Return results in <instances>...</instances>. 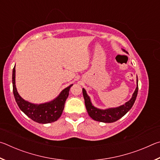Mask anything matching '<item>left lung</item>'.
<instances>
[{
    "mask_svg": "<svg viewBox=\"0 0 160 160\" xmlns=\"http://www.w3.org/2000/svg\"><path fill=\"white\" fill-rule=\"evenodd\" d=\"M123 51L128 53L126 50L122 49ZM138 91V77H137V87L135 88L133 94H132L131 99L126 102L123 105H121L118 107L109 108L106 109H100L98 108L93 106L91 102L90 97L87 94V92L85 89L82 88V94L85 99V104L86 109L88 111L89 116L94 121H99L103 123H113L118 121L121 117L126 114L128 111L131 109L132 105L136 99Z\"/></svg>",
    "mask_w": 160,
    "mask_h": 160,
    "instance_id": "obj_1",
    "label": "left lung"
}]
</instances>
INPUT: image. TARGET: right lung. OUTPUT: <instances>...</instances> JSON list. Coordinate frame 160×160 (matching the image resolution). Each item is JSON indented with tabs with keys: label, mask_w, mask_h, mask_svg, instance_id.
<instances>
[{
	"label": "right lung",
	"mask_w": 160,
	"mask_h": 160,
	"mask_svg": "<svg viewBox=\"0 0 160 160\" xmlns=\"http://www.w3.org/2000/svg\"><path fill=\"white\" fill-rule=\"evenodd\" d=\"M72 85V84L62 90L52 101L42 104H34L22 99L18 94L15 85V66L12 70V88L15 101L22 112L32 120L39 123H52L60 118Z\"/></svg>",
	"instance_id": "add662e5"
}]
</instances>
